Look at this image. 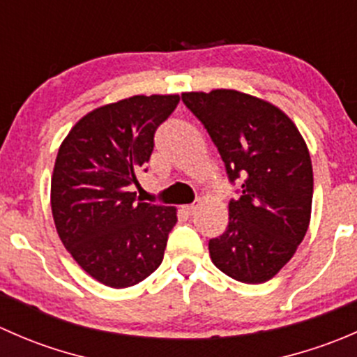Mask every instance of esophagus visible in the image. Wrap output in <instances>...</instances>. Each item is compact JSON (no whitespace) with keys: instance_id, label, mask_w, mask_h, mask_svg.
I'll return each mask as SVG.
<instances>
[{"instance_id":"esophagus-1","label":"esophagus","mask_w":357,"mask_h":357,"mask_svg":"<svg viewBox=\"0 0 357 357\" xmlns=\"http://www.w3.org/2000/svg\"><path fill=\"white\" fill-rule=\"evenodd\" d=\"M197 207H199V204H188V205H183V211H185L188 215H192L195 214Z\"/></svg>"}]
</instances>
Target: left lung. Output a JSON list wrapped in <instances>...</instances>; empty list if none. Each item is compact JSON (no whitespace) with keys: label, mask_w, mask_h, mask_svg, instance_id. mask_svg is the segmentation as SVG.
I'll use <instances>...</instances> for the list:
<instances>
[{"label":"left lung","mask_w":357,"mask_h":357,"mask_svg":"<svg viewBox=\"0 0 357 357\" xmlns=\"http://www.w3.org/2000/svg\"><path fill=\"white\" fill-rule=\"evenodd\" d=\"M204 124L240 199L208 240L215 268L243 283L271 280L295 254L311 219L312 165L294 122L271 103L235 89L183 93Z\"/></svg>","instance_id":"8db88e82"}]
</instances>
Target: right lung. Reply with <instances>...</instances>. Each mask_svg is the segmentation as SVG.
Instances as JSON below:
<instances>
[{"label":"right lung","mask_w":357,"mask_h":357,"mask_svg":"<svg viewBox=\"0 0 357 357\" xmlns=\"http://www.w3.org/2000/svg\"><path fill=\"white\" fill-rule=\"evenodd\" d=\"M178 95L131 96L81 119L56 155L52 212L60 240L79 266L112 289L143 282L160 266L174 207L131 192L153 152L158 126Z\"/></svg>","instance_id":"right-lung-1"}]
</instances>
